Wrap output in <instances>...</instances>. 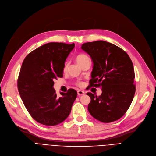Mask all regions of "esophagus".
<instances>
[{"label": "esophagus", "mask_w": 156, "mask_h": 156, "mask_svg": "<svg viewBox=\"0 0 156 156\" xmlns=\"http://www.w3.org/2000/svg\"><path fill=\"white\" fill-rule=\"evenodd\" d=\"M77 94L79 96H81V95H83L85 94V92L84 91L82 90H78L77 91Z\"/></svg>", "instance_id": "34e87169"}]
</instances>
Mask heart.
Listing matches in <instances>:
<instances>
[{
  "label": "heart",
  "instance_id": "b5f03b06",
  "mask_svg": "<svg viewBox=\"0 0 156 156\" xmlns=\"http://www.w3.org/2000/svg\"><path fill=\"white\" fill-rule=\"evenodd\" d=\"M88 56L84 54H79L78 55L76 56V62L79 65H82L83 64V63L87 60V59H88ZM66 67H67V66H66V64L65 63V66H64V68H63V70H66ZM77 85L78 86H80L81 84L80 83H77Z\"/></svg>",
  "mask_w": 156,
  "mask_h": 156
}]
</instances>
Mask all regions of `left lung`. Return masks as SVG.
Instances as JSON below:
<instances>
[{
	"label": "left lung",
	"mask_w": 156,
	"mask_h": 156,
	"mask_svg": "<svg viewBox=\"0 0 156 156\" xmlns=\"http://www.w3.org/2000/svg\"><path fill=\"white\" fill-rule=\"evenodd\" d=\"M81 49L93 63L90 87H101L99 96L87 93L90 114L103 122L119 119L129 108L135 93L134 68L128 55L113 44L97 41L83 44Z\"/></svg>",
	"instance_id": "8db88e82"
}]
</instances>
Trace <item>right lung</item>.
Returning <instances> with one entry per match:
<instances>
[{
  "mask_svg": "<svg viewBox=\"0 0 156 156\" xmlns=\"http://www.w3.org/2000/svg\"><path fill=\"white\" fill-rule=\"evenodd\" d=\"M74 43L49 42L37 48L24 59L18 79V89L32 117L42 124L55 126L69 115L77 93L69 89L58 97L54 80L63 77L65 62Z\"/></svg>",
  "mask_w": 156,
  "mask_h": 156,
  "instance_id": "right-lung-1",
  "label": "right lung"
}]
</instances>
